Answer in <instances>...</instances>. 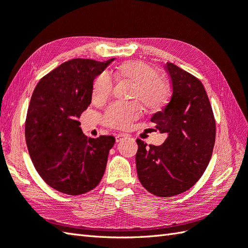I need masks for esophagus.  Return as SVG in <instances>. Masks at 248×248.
<instances>
[{"label": "esophagus", "mask_w": 248, "mask_h": 248, "mask_svg": "<svg viewBox=\"0 0 248 248\" xmlns=\"http://www.w3.org/2000/svg\"><path fill=\"white\" fill-rule=\"evenodd\" d=\"M127 138H128L127 134H117V135H116L115 139H116V141L119 143V141H121L124 139H127Z\"/></svg>", "instance_id": "34e87169"}]
</instances>
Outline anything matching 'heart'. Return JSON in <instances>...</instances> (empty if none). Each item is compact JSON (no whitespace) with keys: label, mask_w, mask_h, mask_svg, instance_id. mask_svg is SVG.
<instances>
[{"label":"heart","mask_w":248,"mask_h":248,"mask_svg":"<svg viewBox=\"0 0 248 248\" xmlns=\"http://www.w3.org/2000/svg\"><path fill=\"white\" fill-rule=\"evenodd\" d=\"M113 76L118 81L132 84L130 98L139 101L146 112L155 114L165 108L170 100V86L159 76L154 67L140 61H127L115 68ZM113 92V81L108 73L102 72L94 78L92 99L94 104H103ZM141 114L138 102L114 103L105 110L103 120L109 128L124 130Z\"/></svg>","instance_id":"1"}]
</instances>
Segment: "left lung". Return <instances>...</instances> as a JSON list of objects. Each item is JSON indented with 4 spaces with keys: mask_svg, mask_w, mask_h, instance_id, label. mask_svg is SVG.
I'll return each instance as SVG.
<instances>
[{
    "mask_svg": "<svg viewBox=\"0 0 248 248\" xmlns=\"http://www.w3.org/2000/svg\"><path fill=\"white\" fill-rule=\"evenodd\" d=\"M171 98L151 117L155 129L166 133L161 146L136 140V170L147 191L170 197L191 188L202 176L212 156L215 119L202 83L191 73L167 62Z\"/></svg>",
    "mask_w": 248,
    "mask_h": 248,
    "instance_id": "8db88e82",
    "label": "left lung"
}]
</instances>
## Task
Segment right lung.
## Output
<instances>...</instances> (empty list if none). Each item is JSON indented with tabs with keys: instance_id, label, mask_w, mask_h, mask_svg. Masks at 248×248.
Wrapping results in <instances>:
<instances>
[{
	"instance_id": "obj_1",
	"label": "right lung",
	"mask_w": 248,
	"mask_h": 248,
	"mask_svg": "<svg viewBox=\"0 0 248 248\" xmlns=\"http://www.w3.org/2000/svg\"><path fill=\"white\" fill-rule=\"evenodd\" d=\"M114 59L65 62L37 84L25 120V140L31 162L44 181L68 195L85 194L104 175L115 138L87 139L81 114L92 102L94 78Z\"/></svg>"
}]
</instances>
